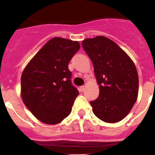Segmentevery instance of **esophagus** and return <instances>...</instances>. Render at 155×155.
<instances>
[{
	"mask_svg": "<svg viewBox=\"0 0 155 155\" xmlns=\"http://www.w3.org/2000/svg\"><path fill=\"white\" fill-rule=\"evenodd\" d=\"M85 90V87L84 86H81V87H79V91H84Z\"/></svg>",
	"mask_w": 155,
	"mask_h": 155,
	"instance_id": "obj_1",
	"label": "esophagus"
}]
</instances>
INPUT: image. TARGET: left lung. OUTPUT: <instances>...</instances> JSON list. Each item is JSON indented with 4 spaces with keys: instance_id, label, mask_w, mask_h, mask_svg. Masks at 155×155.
Returning <instances> with one entry per match:
<instances>
[{
    "instance_id": "1",
    "label": "left lung",
    "mask_w": 155,
    "mask_h": 155,
    "mask_svg": "<svg viewBox=\"0 0 155 155\" xmlns=\"http://www.w3.org/2000/svg\"><path fill=\"white\" fill-rule=\"evenodd\" d=\"M82 46L92 62L99 87V97L90 102L93 112L106 123L121 121L138 97L135 65L123 49L105 36L86 39Z\"/></svg>"
}]
</instances>
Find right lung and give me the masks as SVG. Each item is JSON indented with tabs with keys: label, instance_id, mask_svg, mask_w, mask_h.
Segmentation results:
<instances>
[{
	"label": "right lung",
	"instance_id": "obj_1",
	"mask_svg": "<svg viewBox=\"0 0 155 155\" xmlns=\"http://www.w3.org/2000/svg\"><path fill=\"white\" fill-rule=\"evenodd\" d=\"M78 41L55 37L25 67L21 98L36 119L57 124L69 115L79 91L71 83L68 64L80 49Z\"/></svg>",
	"mask_w": 155,
	"mask_h": 155
}]
</instances>
